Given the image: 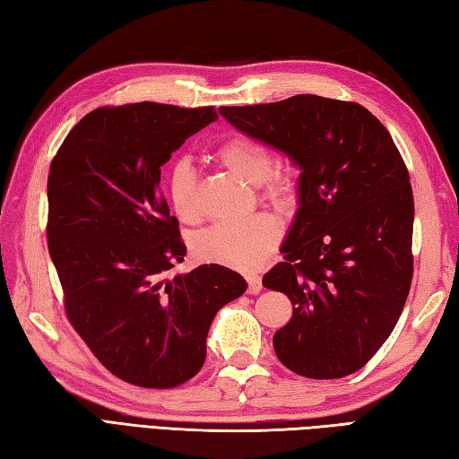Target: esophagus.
I'll return each mask as SVG.
<instances>
[{"mask_svg": "<svg viewBox=\"0 0 459 459\" xmlns=\"http://www.w3.org/2000/svg\"><path fill=\"white\" fill-rule=\"evenodd\" d=\"M247 280H248V294H252V296L260 294V291H262V280H260V276H248Z\"/></svg>", "mask_w": 459, "mask_h": 459, "instance_id": "obj_1", "label": "esophagus"}]
</instances>
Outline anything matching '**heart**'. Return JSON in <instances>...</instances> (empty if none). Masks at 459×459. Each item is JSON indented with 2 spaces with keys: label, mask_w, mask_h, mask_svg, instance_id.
<instances>
[{
  "label": "heart",
  "mask_w": 459,
  "mask_h": 459,
  "mask_svg": "<svg viewBox=\"0 0 459 459\" xmlns=\"http://www.w3.org/2000/svg\"><path fill=\"white\" fill-rule=\"evenodd\" d=\"M217 160L250 185H262L264 199L286 207L296 195V181L286 169L272 171V153L266 143L250 135H230L217 148ZM173 211L191 221L199 214L197 173L189 161L173 163L168 179ZM280 240V224L270 214L247 221L219 222L193 238V255L201 262L235 270H255L266 260Z\"/></svg>",
  "instance_id": "b5f03b06"
}]
</instances>
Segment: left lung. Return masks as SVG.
<instances>
[{"mask_svg":"<svg viewBox=\"0 0 459 459\" xmlns=\"http://www.w3.org/2000/svg\"><path fill=\"white\" fill-rule=\"evenodd\" d=\"M219 112L299 168L284 262L262 278L294 306L278 359L307 378L355 373L393 333L412 281L414 199L391 134L365 106L316 94Z\"/></svg>","mask_w":459,"mask_h":459,"instance_id":"obj_1","label":"left lung"}]
</instances>
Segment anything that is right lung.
Segmentation results:
<instances>
[{"instance_id": "1", "label": "right lung", "mask_w": 459, "mask_h": 459, "mask_svg": "<svg viewBox=\"0 0 459 459\" xmlns=\"http://www.w3.org/2000/svg\"><path fill=\"white\" fill-rule=\"evenodd\" d=\"M217 118L212 106L99 108L51 163L47 237L66 316L126 383L171 388L193 378L217 311L247 291L238 272L219 264L161 278L187 252L160 193L161 165Z\"/></svg>"}]
</instances>
